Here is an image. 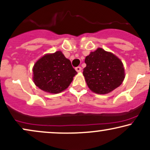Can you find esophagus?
<instances>
[{"label":"esophagus","instance_id":"1","mask_svg":"<svg viewBox=\"0 0 150 150\" xmlns=\"http://www.w3.org/2000/svg\"><path fill=\"white\" fill-rule=\"evenodd\" d=\"M81 70H82V68H81V67H76V71L77 72H80Z\"/></svg>","mask_w":150,"mask_h":150}]
</instances>
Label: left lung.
Listing matches in <instances>:
<instances>
[{
	"mask_svg": "<svg viewBox=\"0 0 150 150\" xmlns=\"http://www.w3.org/2000/svg\"><path fill=\"white\" fill-rule=\"evenodd\" d=\"M85 62L83 74L92 92L108 94L122 83L125 76L123 64L113 53L99 48L86 57Z\"/></svg>",
	"mask_w": 150,
	"mask_h": 150,
	"instance_id": "obj_1",
	"label": "left lung"
}]
</instances>
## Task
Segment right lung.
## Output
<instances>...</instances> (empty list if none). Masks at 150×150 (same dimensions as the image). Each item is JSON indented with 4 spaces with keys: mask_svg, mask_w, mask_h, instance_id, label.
I'll use <instances>...</instances> for the list:
<instances>
[{
    "mask_svg": "<svg viewBox=\"0 0 150 150\" xmlns=\"http://www.w3.org/2000/svg\"><path fill=\"white\" fill-rule=\"evenodd\" d=\"M33 81L40 89L57 94L69 87L77 72L61 51L46 54L35 62Z\"/></svg>",
    "mask_w": 150,
    "mask_h": 150,
    "instance_id": "right-lung-1",
    "label": "right lung"
}]
</instances>
